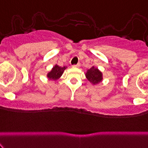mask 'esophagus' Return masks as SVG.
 Instances as JSON below:
<instances>
[{
  "instance_id": "obj_1",
  "label": "esophagus",
  "mask_w": 148,
  "mask_h": 148,
  "mask_svg": "<svg viewBox=\"0 0 148 148\" xmlns=\"http://www.w3.org/2000/svg\"><path fill=\"white\" fill-rule=\"evenodd\" d=\"M73 66H74V67H77V68H79V67H80V64L78 63V64H77Z\"/></svg>"
}]
</instances>
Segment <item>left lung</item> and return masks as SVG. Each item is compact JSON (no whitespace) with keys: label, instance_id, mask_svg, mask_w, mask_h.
<instances>
[{"label":"left lung","instance_id":"obj_1","mask_svg":"<svg viewBox=\"0 0 148 148\" xmlns=\"http://www.w3.org/2000/svg\"><path fill=\"white\" fill-rule=\"evenodd\" d=\"M85 76L92 85H97L103 81V74L102 71L97 68L93 66L89 69L86 70L85 72Z\"/></svg>","mask_w":148,"mask_h":148}]
</instances>
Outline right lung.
Wrapping results in <instances>:
<instances>
[{
	"mask_svg": "<svg viewBox=\"0 0 148 148\" xmlns=\"http://www.w3.org/2000/svg\"><path fill=\"white\" fill-rule=\"evenodd\" d=\"M67 68V66L62 67L59 66L57 64H55L53 66V68L51 69V71H49V72L46 74V77L49 80H51V81H56V80L59 79L61 77L63 74L64 71Z\"/></svg>",
	"mask_w": 148,
	"mask_h": 148,
	"instance_id": "obj_1",
	"label": "right lung"
}]
</instances>
